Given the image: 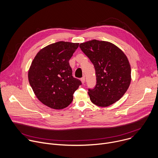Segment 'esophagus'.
I'll return each instance as SVG.
<instances>
[{
  "label": "esophagus",
  "mask_w": 158,
  "mask_h": 158,
  "mask_svg": "<svg viewBox=\"0 0 158 158\" xmlns=\"http://www.w3.org/2000/svg\"><path fill=\"white\" fill-rule=\"evenodd\" d=\"M80 80H81V83L83 84V83H85V77H83L80 79Z\"/></svg>",
  "instance_id": "esophagus-1"
}]
</instances>
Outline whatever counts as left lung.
<instances>
[{
	"label": "left lung",
	"instance_id": "left-lung-1",
	"mask_svg": "<svg viewBox=\"0 0 158 158\" xmlns=\"http://www.w3.org/2000/svg\"><path fill=\"white\" fill-rule=\"evenodd\" d=\"M96 71L97 85L88 89L91 102L106 107L118 101L127 92L131 80V66L124 52L113 44L92 40L80 44Z\"/></svg>",
	"mask_w": 158,
	"mask_h": 158
}]
</instances>
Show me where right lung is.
Instances as JSON below:
<instances>
[{
	"mask_svg": "<svg viewBox=\"0 0 158 158\" xmlns=\"http://www.w3.org/2000/svg\"><path fill=\"white\" fill-rule=\"evenodd\" d=\"M78 43L60 41L42 48L28 72L29 83L38 100L47 106L61 110L72 102L81 82L72 76L69 60Z\"/></svg>",
	"mask_w": 158,
	"mask_h": 158,
	"instance_id": "obj_1",
	"label": "right lung"
}]
</instances>
